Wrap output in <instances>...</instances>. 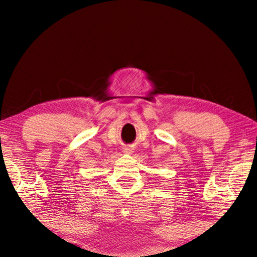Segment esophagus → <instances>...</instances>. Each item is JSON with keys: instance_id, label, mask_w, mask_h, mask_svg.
I'll use <instances>...</instances> for the list:
<instances>
[{"instance_id": "esophagus-1", "label": "esophagus", "mask_w": 257, "mask_h": 257, "mask_svg": "<svg viewBox=\"0 0 257 257\" xmlns=\"http://www.w3.org/2000/svg\"><path fill=\"white\" fill-rule=\"evenodd\" d=\"M127 151H132V150H127Z\"/></svg>"}]
</instances>
